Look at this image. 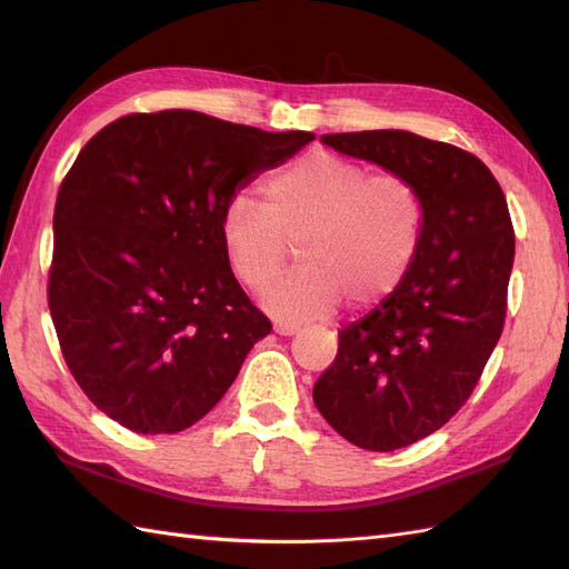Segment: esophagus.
Listing matches in <instances>:
<instances>
[{
	"label": "esophagus",
	"mask_w": 569,
	"mask_h": 569,
	"mask_svg": "<svg viewBox=\"0 0 569 569\" xmlns=\"http://www.w3.org/2000/svg\"><path fill=\"white\" fill-rule=\"evenodd\" d=\"M273 330L278 332V335H283V337H291V335H296V332H300V325L298 322H276L273 325Z\"/></svg>",
	"instance_id": "obj_1"
}]
</instances>
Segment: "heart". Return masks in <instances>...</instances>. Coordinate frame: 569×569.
Here are the masks:
<instances>
[{"label":"heart","mask_w":569,"mask_h":569,"mask_svg":"<svg viewBox=\"0 0 569 569\" xmlns=\"http://www.w3.org/2000/svg\"><path fill=\"white\" fill-rule=\"evenodd\" d=\"M263 204L229 198L220 237L239 283L261 291L278 318H325L347 300L369 308L389 298L413 269L426 232V200L413 178L371 173L332 151H310L261 183Z\"/></svg>","instance_id":"b5f03b06"}]
</instances>
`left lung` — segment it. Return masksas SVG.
<instances>
[{
	"mask_svg": "<svg viewBox=\"0 0 569 569\" xmlns=\"http://www.w3.org/2000/svg\"><path fill=\"white\" fill-rule=\"evenodd\" d=\"M335 151L413 178L426 232L406 281L347 325L312 386L345 440L393 452L440 430L481 379L503 332L516 234L499 180L475 153L403 129L325 134Z\"/></svg>",
	"mask_w": 569,
	"mask_h": 569,
	"instance_id": "1",
	"label": "left lung"
}]
</instances>
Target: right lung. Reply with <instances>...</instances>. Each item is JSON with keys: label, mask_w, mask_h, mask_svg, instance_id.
I'll use <instances>...</instances> for the list:
<instances>
[{"label": "right lung", "mask_w": 569, "mask_h": 569, "mask_svg": "<svg viewBox=\"0 0 569 569\" xmlns=\"http://www.w3.org/2000/svg\"><path fill=\"white\" fill-rule=\"evenodd\" d=\"M312 139L163 110L119 117L84 143L56 200L48 310L104 416L171 435L227 393L271 320L229 269L222 210Z\"/></svg>", "instance_id": "right-lung-1"}]
</instances>
